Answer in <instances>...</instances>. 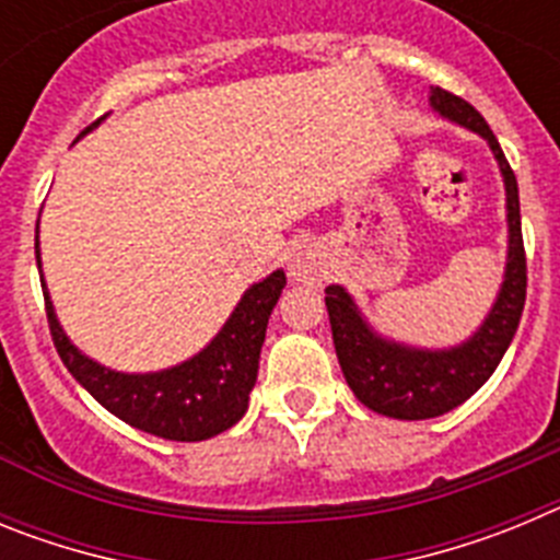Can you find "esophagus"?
Here are the masks:
<instances>
[{"instance_id":"obj_1","label":"esophagus","mask_w":560,"mask_h":560,"mask_svg":"<svg viewBox=\"0 0 560 560\" xmlns=\"http://www.w3.org/2000/svg\"><path fill=\"white\" fill-rule=\"evenodd\" d=\"M291 277L300 280V283L319 285L328 277V266H325V257L308 246V249L296 252V257L291 260Z\"/></svg>"}]
</instances>
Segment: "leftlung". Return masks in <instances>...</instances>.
Masks as SVG:
<instances>
[{
    "label": "left lung",
    "mask_w": 560,
    "mask_h": 560,
    "mask_svg": "<svg viewBox=\"0 0 560 560\" xmlns=\"http://www.w3.org/2000/svg\"><path fill=\"white\" fill-rule=\"evenodd\" d=\"M432 106L443 117L482 133L485 140L491 142L493 156L502 167L504 190H508L511 246H508V271H504L497 305L482 328L454 350L429 353V350H412L384 341L364 325L348 291L341 285L325 289L334 348L348 387L368 409L398 420L438 418L471 398L499 368L504 350L511 348L513 334L522 319L524 296H527V255H524L522 215H518L516 173L504 160L491 126L471 103L434 86Z\"/></svg>",
    "instance_id": "1"
}]
</instances>
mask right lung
Instances as JSON below:
<instances>
[{"instance_id": "right-lung-1", "label": "right lung", "mask_w": 560, "mask_h": 560, "mask_svg": "<svg viewBox=\"0 0 560 560\" xmlns=\"http://www.w3.org/2000/svg\"><path fill=\"white\" fill-rule=\"evenodd\" d=\"M97 122L101 120L83 128L81 137L92 131ZM283 285V271H275L264 283H255L232 311L230 323L199 355H192L179 368L145 375L114 373V370L101 368L97 361L86 359L75 345H69L49 303L47 289H44V308H47V325L58 355L97 404H103L108 412L140 432L196 443V440L226 432L244 418L249 407V393L257 381V361H260V348L266 339V325Z\"/></svg>"}]
</instances>
